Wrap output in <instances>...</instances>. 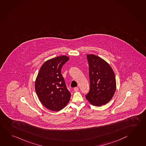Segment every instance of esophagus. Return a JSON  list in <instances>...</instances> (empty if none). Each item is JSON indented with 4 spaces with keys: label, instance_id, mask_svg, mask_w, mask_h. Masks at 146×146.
Masks as SVG:
<instances>
[{
    "label": "esophagus",
    "instance_id": "34e87169",
    "mask_svg": "<svg viewBox=\"0 0 146 146\" xmlns=\"http://www.w3.org/2000/svg\"><path fill=\"white\" fill-rule=\"evenodd\" d=\"M74 92H77V91H78L79 90V88H78V87H76V88H74Z\"/></svg>",
    "mask_w": 146,
    "mask_h": 146
}]
</instances>
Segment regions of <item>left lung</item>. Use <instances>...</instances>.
<instances>
[{
    "label": "left lung",
    "instance_id": "8db88e82",
    "mask_svg": "<svg viewBox=\"0 0 146 146\" xmlns=\"http://www.w3.org/2000/svg\"><path fill=\"white\" fill-rule=\"evenodd\" d=\"M89 65L90 90L85 97L90 104L101 106L108 103L116 88L113 69L102 58L94 54L87 55Z\"/></svg>",
    "mask_w": 146,
    "mask_h": 146
}]
</instances>
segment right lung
<instances>
[{
  "instance_id": "1",
  "label": "right lung",
  "mask_w": 146,
  "mask_h": 146,
  "mask_svg": "<svg viewBox=\"0 0 146 146\" xmlns=\"http://www.w3.org/2000/svg\"><path fill=\"white\" fill-rule=\"evenodd\" d=\"M67 56H58L46 61L40 68L35 83L38 98L44 106L52 111L63 109L71 94L67 88L61 68L68 61Z\"/></svg>"
}]
</instances>
